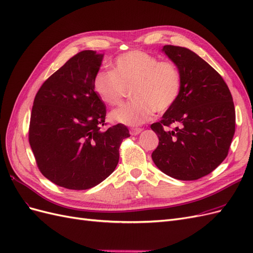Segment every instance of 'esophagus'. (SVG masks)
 I'll return each mask as SVG.
<instances>
[{
	"label": "esophagus",
	"mask_w": 253,
	"mask_h": 253,
	"mask_svg": "<svg viewBox=\"0 0 253 253\" xmlns=\"http://www.w3.org/2000/svg\"><path fill=\"white\" fill-rule=\"evenodd\" d=\"M141 131H142V129H141V128H139V127H134V128H131V135L136 136V135L140 134V133H141Z\"/></svg>",
	"instance_id": "1"
}]
</instances>
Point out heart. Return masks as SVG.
<instances>
[{
  "mask_svg": "<svg viewBox=\"0 0 253 253\" xmlns=\"http://www.w3.org/2000/svg\"><path fill=\"white\" fill-rule=\"evenodd\" d=\"M182 86L181 74L173 62L160 61L142 50H131L115 59L113 72L98 71L93 87L100 100L117 105L131 88L133 100L110 113V119L126 126H139L164 113L177 101Z\"/></svg>",
  "mask_w": 253,
  "mask_h": 253,
  "instance_id": "heart-1",
  "label": "heart"
}]
</instances>
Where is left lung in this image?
<instances>
[{
  "label": "left lung",
  "mask_w": 253,
  "mask_h": 253,
  "mask_svg": "<svg viewBox=\"0 0 253 253\" xmlns=\"http://www.w3.org/2000/svg\"><path fill=\"white\" fill-rule=\"evenodd\" d=\"M163 51L178 67L182 86L177 101L151 126L159 138L152 159L173 178L195 180L228 155L235 132L232 96L221 76L192 50L165 45Z\"/></svg>",
  "instance_id": "obj_1"
}]
</instances>
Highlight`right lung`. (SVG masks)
Wrapping results in <instances>:
<instances>
[{
    "mask_svg": "<svg viewBox=\"0 0 253 253\" xmlns=\"http://www.w3.org/2000/svg\"><path fill=\"white\" fill-rule=\"evenodd\" d=\"M103 53L83 50L45 81L35 97L29 144L41 173L57 186L86 190L114 172L126 126H104L106 108L93 79Z\"/></svg>",
    "mask_w": 253,
    "mask_h": 253,
    "instance_id": "1",
    "label": "right lung"
}]
</instances>
